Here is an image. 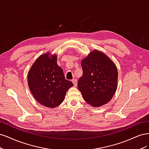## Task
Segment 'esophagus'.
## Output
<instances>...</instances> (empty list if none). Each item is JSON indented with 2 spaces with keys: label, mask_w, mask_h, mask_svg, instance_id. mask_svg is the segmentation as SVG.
<instances>
[{
  "label": "esophagus",
  "mask_w": 149,
  "mask_h": 149,
  "mask_svg": "<svg viewBox=\"0 0 149 149\" xmlns=\"http://www.w3.org/2000/svg\"><path fill=\"white\" fill-rule=\"evenodd\" d=\"M72 82H73V83L74 86H77V80H76V79H73V80H72Z\"/></svg>",
  "instance_id": "1"
}]
</instances>
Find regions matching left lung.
<instances>
[{
    "label": "left lung",
    "mask_w": 149,
    "mask_h": 149,
    "mask_svg": "<svg viewBox=\"0 0 149 149\" xmlns=\"http://www.w3.org/2000/svg\"><path fill=\"white\" fill-rule=\"evenodd\" d=\"M83 75L78 87L89 104L100 107L109 102L118 86V72L106 54L94 50L81 61Z\"/></svg>",
    "instance_id": "8db88e82"
}]
</instances>
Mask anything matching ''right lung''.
<instances>
[{
  "mask_svg": "<svg viewBox=\"0 0 149 149\" xmlns=\"http://www.w3.org/2000/svg\"><path fill=\"white\" fill-rule=\"evenodd\" d=\"M27 80L35 100L49 108H55L61 104L67 91L73 86L70 81L65 79L63 70L58 65L57 55H51L49 53L36 60L29 71Z\"/></svg>",
  "mask_w": 149,
  "mask_h": 149,
  "instance_id": "obj_1",
  "label": "right lung"
}]
</instances>
